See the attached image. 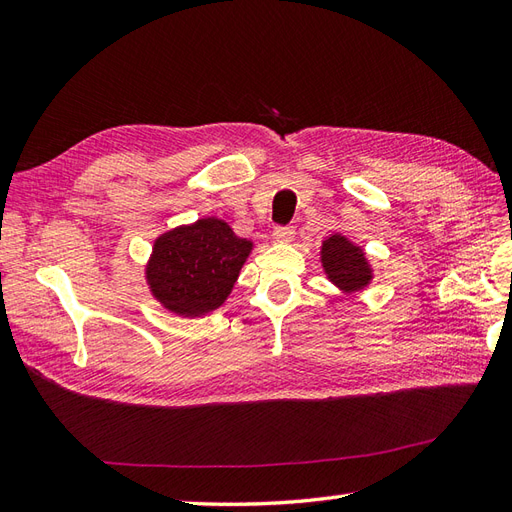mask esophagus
I'll return each instance as SVG.
<instances>
[{
    "label": "esophagus",
    "instance_id": "esophagus-1",
    "mask_svg": "<svg viewBox=\"0 0 512 512\" xmlns=\"http://www.w3.org/2000/svg\"><path fill=\"white\" fill-rule=\"evenodd\" d=\"M294 235H296V231H294V227H290V225L274 227V231H272V238L277 240V242H292Z\"/></svg>",
    "mask_w": 512,
    "mask_h": 512
}]
</instances>
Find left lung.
I'll return each mask as SVG.
<instances>
[{"instance_id":"left-lung-1","label":"left lung","mask_w":512,"mask_h":512,"mask_svg":"<svg viewBox=\"0 0 512 512\" xmlns=\"http://www.w3.org/2000/svg\"><path fill=\"white\" fill-rule=\"evenodd\" d=\"M322 266L329 279L346 292H357L372 279V270L359 246L348 242L344 235H331L322 244Z\"/></svg>"}]
</instances>
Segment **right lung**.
Listing matches in <instances>:
<instances>
[{
	"label": "right lung",
	"instance_id": "1",
	"mask_svg": "<svg viewBox=\"0 0 512 512\" xmlns=\"http://www.w3.org/2000/svg\"><path fill=\"white\" fill-rule=\"evenodd\" d=\"M251 248L218 218L168 231L153 246L151 292L179 316H205L225 303Z\"/></svg>",
	"mask_w": 512,
	"mask_h": 512
}]
</instances>
